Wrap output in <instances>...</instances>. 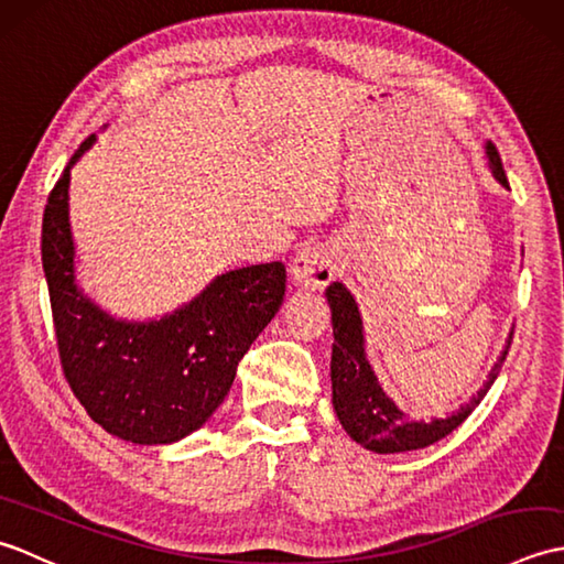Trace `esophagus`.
<instances>
[{
  "mask_svg": "<svg viewBox=\"0 0 564 564\" xmlns=\"http://www.w3.org/2000/svg\"><path fill=\"white\" fill-rule=\"evenodd\" d=\"M337 259L325 247H307L291 263V281L297 289L325 291L337 279Z\"/></svg>",
  "mask_w": 564,
  "mask_h": 564,
  "instance_id": "34e87169",
  "label": "esophagus"
}]
</instances>
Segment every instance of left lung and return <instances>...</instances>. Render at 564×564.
<instances>
[{"label": "left lung", "instance_id": "1", "mask_svg": "<svg viewBox=\"0 0 564 564\" xmlns=\"http://www.w3.org/2000/svg\"><path fill=\"white\" fill-rule=\"evenodd\" d=\"M489 172L497 182L509 188L505 166L492 142L485 145ZM327 303L332 310V404L344 431L356 443L373 453H404L426 448L431 443L448 436L453 429H458L477 404L482 402L487 390L497 380L501 364L509 354L513 339V329L507 339L505 351L497 358V364L487 373L482 388L473 394L470 402L463 404L458 412H453L446 419H431V422H412L406 414L394 404L386 390L380 388L376 370L370 368L366 358V334L364 319L358 313L356 297L349 293L344 283H332L327 289Z\"/></svg>", "mask_w": 564, "mask_h": 564}]
</instances>
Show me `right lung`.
Here are the masks:
<instances>
[{"label":"right lung","instance_id":"1","mask_svg":"<svg viewBox=\"0 0 564 564\" xmlns=\"http://www.w3.org/2000/svg\"><path fill=\"white\" fill-rule=\"evenodd\" d=\"M97 135L72 154L43 213V271L59 364L75 398L109 434L166 446L194 434L230 392L237 364L279 313L281 261L225 271L194 301L160 319H121L79 289L69 227V172Z\"/></svg>","mask_w":564,"mask_h":564}]
</instances>
